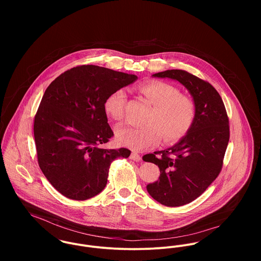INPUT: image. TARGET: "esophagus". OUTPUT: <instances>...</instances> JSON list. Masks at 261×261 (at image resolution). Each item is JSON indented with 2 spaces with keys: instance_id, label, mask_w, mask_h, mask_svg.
Returning a JSON list of instances; mask_svg holds the SVG:
<instances>
[{
  "instance_id": "1",
  "label": "esophagus",
  "mask_w": 261,
  "mask_h": 261,
  "mask_svg": "<svg viewBox=\"0 0 261 261\" xmlns=\"http://www.w3.org/2000/svg\"><path fill=\"white\" fill-rule=\"evenodd\" d=\"M130 159L134 160V161H136V162H141V161H142L141 155H140L138 152H135V151L130 153Z\"/></svg>"
}]
</instances>
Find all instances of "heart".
Returning <instances> with one entry per match:
<instances>
[{
	"instance_id": "b5f03b06",
	"label": "heart",
	"mask_w": 261,
	"mask_h": 261,
	"mask_svg": "<svg viewBox=\"0 0 261 261\" xmlns=\"http://www.w3.org/2000/svg\"><path fill=\"white\" fill-rule=\"evenodd\" d=\"M140 91L153 106L141 126L122 124L116 129L117 142L134 150L155 147L162 137L164 142L173 143L184 137L195 115L193 102L180 95L177 87L163 81H150L140 86ZM126 93L117 89L107 98L105 111L114 120L123 117Z\"/></svg>"
}]
</instances>
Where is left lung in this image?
I'll return each instance as SVG.
<instances>
[{"mask_svg": "<svg viewBox=\"0 0 261 261\" xmlns=\"http://www.w3.org/2000/svg\"><path fill=\"white\" fill-rule=\"evenodd\" d=\"M180 82L192 96L195 115L186 135L174 146L146 154L161 175L149 184V195L162 205L178 207L203 194L219 175L229 142V121L223 100L208 82L184 70L151 75Z\"/></svg>", "mask_w": 261, "mask_h": 261, "instance_id": "obj_1", "label": "left lung"}]
</instances>
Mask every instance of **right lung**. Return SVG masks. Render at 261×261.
Returning a JSON list of instances; mask_svg holds the SVG:
<instances>
[{
	"instance_id": "1",
	"label": "right lung",
	"mask_w": 261,
	"mask_h": 261,
	"mask_svg": "<svg viewBox=\"0 0 261 261\" xmlns=\"http://www.w3.org/2000/svg\"><path fill=\"white\" fill-rule=\"evenodd\" d=\"M135 74L95 65L65 71L44 92L34 120L38 163L59 193L87 200L108 183L112 161L130 150L101 149L113 136L105 102L117 89L134 83Z\"/></svg>"
}]
</instances>
